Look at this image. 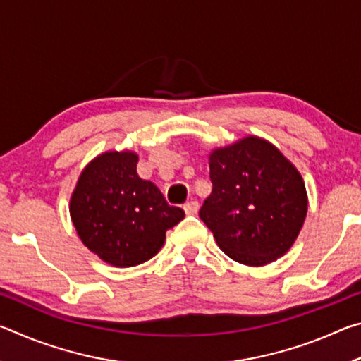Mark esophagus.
<instances>
[{
	"label": "esophagus",
	"mask_w": 361,
	"mask_h": 361,
	"mask_svg": "<svg viewBox=\"0 0 361 361\" xmlns=\"http://www.w3.org/2000/svg\"><path fill=\"white\" fill-rule=\"evenodd\" d=\"M183 209H185L186 215H195V213H197V210H199V202H197V200H188Z\"/></svg>",
	"instance_id": "34e87169"
}]
</instances>
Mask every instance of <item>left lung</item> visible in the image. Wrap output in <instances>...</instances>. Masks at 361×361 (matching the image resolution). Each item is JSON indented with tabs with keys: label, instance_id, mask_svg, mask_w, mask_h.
Wrapping results in <instances>:
<instances>
[{
	"label": "left lung",
	"instance_id": "8db88e82",
	"mask_svg": "<svg viewBox=\"0 0 361 361\" xmlns=\"http://www.w3.org/2000/svg\"><path fill=\"white\" fill-rule=\"evenodd\" d=\"M210 181L199 216L229 258L264 266L288 252L302 228L307 195L301 175L276 146L248 137L213 151Z\"/></svg>",
	"mask_w": 361,
	"mask_h": 361
}]
</instances>
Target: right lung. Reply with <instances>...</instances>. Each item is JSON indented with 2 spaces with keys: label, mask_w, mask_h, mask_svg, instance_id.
<instances>
[{
  "label": "right lung",
  "mask_w": 361,
  "mask_h": 361,
  "mask_svg": "<svg viewBox=\"0 0 361 361\" xmlns=\"http://www.w3.org/2000/svg\"><path fill=\"white\" fill-rule=\"evenodd\" d=\"M133 152H105L84 169L73 192L70 213L90 252L118 267L151 259L167 229L185 218L159 188L137 175Z\"/></svg>",
  "instance_id": "obj_1"
}]
</instances>
